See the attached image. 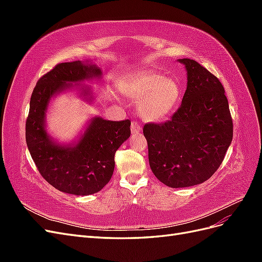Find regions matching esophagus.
Wrapping results in <instances>:
<instances>
[{
    "mask_svg": "<svg viewBox=\"0 0 262 262\" xmlns=\"http://www.w3.org/2000/svg\"><path fill=\"white\" fill-rule=\"evenodd\" d=\"M141 124L139 122H136V121H132L131 123V131L133 133H139L141 131Z\"/></svg>",
    "mask_w": 262,
    "mask_h": 262,
    "instance_id": "obj_1",
    "label": "esophagus"
}]
</instances>
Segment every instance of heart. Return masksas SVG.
<instances>
[{"label": "heart", "instance_id": "1", "mask_svg": "<svg viewBox=\"0 0 262 262\" xmlns=\"http://www.w3.org/2000/svg\"><path fill=\"white\" fill-rule=\"evenodd\" d=\"M122 93L139 101V113L147 121H161L169 117L179 104L181 86L175 77L146 73L121 86Z\"/></svg>", "mask_w": 262, "mask_h": 262}]
</instances>
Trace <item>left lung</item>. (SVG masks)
I'll return each mask as SVG.
<instances>
[{"instance_id": "obj_1", "label": "left lung", "mask_w": 262, "mask_h": 262, "mask_svg": "<svg viewBox=\"0 0 262 262\" xmlns=\"http://www.w3.org/2000/svg\"><path fill=\"white\" fill-rule=\"evenodd\" d=\"M178 61L186 67L188 80L180 107L170 120L143 128L149 167L170 188L208 180L233 140V120L219 78L194 60Z\"/></svg>"}]
</instances>
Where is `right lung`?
<instances>
[{"label": "right lung", "instance_id": "obj_1", "mask_svg": "<svg viewBox=\"0 0 262 262\" xmlns=\"http://www.w3.org/2000/svg\"><path fill=\"white\" fill-rule=\"evenodd\" d=\"M100 78L96 64L73 61L59 63L39 78L31 94L26 120V143L40 175L62 192L89 195L104 188L115 169V154L130 137L131 121H110L94 117L74 144L62 145L46 130V113L53 96L71 87H80L84 99L94 98L90 87L78 84Z\"/></svg>", "mask_w": 262, "mask_h": 262}]
</instances>
